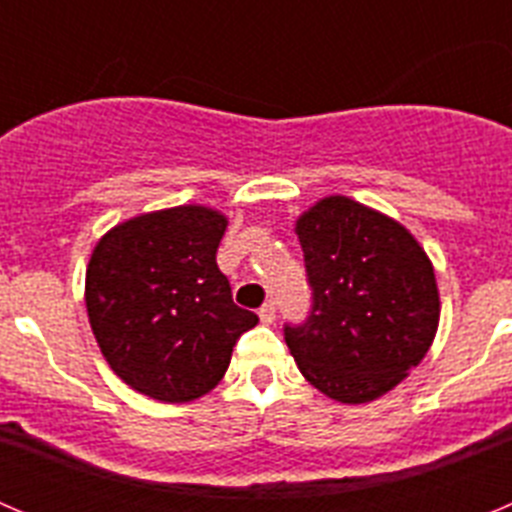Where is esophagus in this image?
<instances>
[{
    "instance_id": "obj_1",
    "label": "esophagus",
    "mask_w": 512,
    "mask_h": 512,
    "mask_svg": "<svg viewBox=\"0 0 512 512\" xmlns=\"http://www.w3.org/2000/svg\"><path fill=\"white\" fill-rule=\"evenodd\" d=\"M259 318H261V323H264V325H271L274 320H277V307H274V302H266V305L261 307Z\"/></svg>"
}]
</instances>
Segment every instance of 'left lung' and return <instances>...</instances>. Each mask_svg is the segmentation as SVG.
I'll use <instances>...</instances> for the list:
<instances>
[{
	"mask_svg": "<svg viewBox=\"0 0 512 512\" xmlns=\"http://www.w3.org/2000/svg\"><path fill=\"white\" fill-rule=\"evenodd\" d=\"M295 233L312 310L302 325H284V341L302 377L346 405L387 395L436 338L431 259L405 225L341 194L302 212Z\"/></svg>",
	"mask_w": 512,
	"mask_h": 512,
	"instance_id": "left-lung-1",
	"label": "left lung"
}]
</instances>
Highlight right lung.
I'll return each mask as SVG.
<instances>
[{
	"label": "right lung",
	"mask_w": 512,
	"mask_h": 512,
	"mask_svg": "<svg viewBox=\"0 0 512 512\" xmlns=\"http://www.w3.org/2000/svg\"><path fill=\"white\" fill-rule=\"evenodd\" d=\"M228 217L202 205L146 212L99 238L87 312L112 372L140 395L192 402L228 372L235 341L259 323L233 302L215 253Z\"/></svg>",
	"instance_id": "add662e5"
}]
</instances>
